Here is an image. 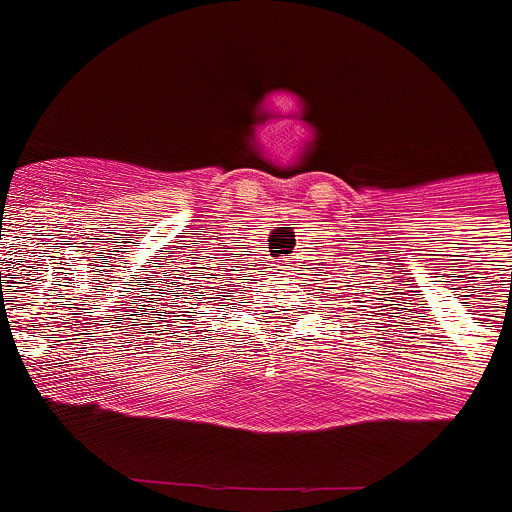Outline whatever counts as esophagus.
Here are the masks:
<instances>
[{
  "label": "esophagus",
  "mask_w": 512,
  "mask_h": 512,
  "mask_svg": "<svg viewBox=\"0 0 512 512\" xmlns=\"http://www.w3.org/2000/svg\"><path fill=\"white\" fill-rule=\"evenodd\" d=\"M287 264H289V261L282 256V259H277V264H274V269H287Z\"/></svg>",
  "instance_id": "1"
}]
</instances>
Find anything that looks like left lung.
Masks as SVG:
<instances>
[{
  "mask_svg": "<svg viewBox=\"0 0 512 512\" xmlns=\"http://www.w3.org/2000/svg\"><path fill=\"white\" fill-rule=\"evenodd\" d=\"M315 277H325V274H323V271H320V274H315ZM312 282H320V279H312ZM346 287H351V284L346 282ZM328 289H336V287H325V292H328ZM356 302H359V300H356ZM369 302H372V300H369ZM346 310H348V307H346Z\"/></svg>",
  "mask_w": 512,
  "mask_h": 512,
  "instance_id": "1",
  "label": "left lung"
}]
</instances>
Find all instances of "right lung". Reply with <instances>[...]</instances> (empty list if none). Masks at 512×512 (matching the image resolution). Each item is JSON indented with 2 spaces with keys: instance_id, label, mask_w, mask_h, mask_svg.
I'll return each instance as SVG.
<instances>
[{
  "instance_id": "obj_1",
  "label": "right lung",
  "mask_w": 512,
  "mask_h": 512,
  "mask_svg": "<svg viewBox=\"0 0 512 512\" xmlns=\"http://www.w3.org/2000/svg\"><path fill=\"white\" fill-rule=\"evenodd\" d=\"M194 264L200 266H184L187 271H174V274H166V289L161 292V295H171L174 297V302H171V307H174V318H178L182 312H194V310H202L200 315L202 318H207L212 310V305H217V312H223V307L228 305V297L235 295V290H228V286H235L236 289L241 287V274L238 271L246 269V264L243 266H236L235 270H228V265H235V261L225 259V261H217L215 256H205V259L194 261ZM182 269V266H179ZM192 270L193 274L189 275L188 271ZM236 279L233 280L232 277ZM238 292H246V289H238ZM233 300H238V297H233ZM203 307L200 308L199 305ZM235 310V307H233ZM183 318H194V315H183ZM215 318V315H212ZM182 320V319H179ZM205 323H210V320H205Z\"/></svg>"
}]
</instances>
